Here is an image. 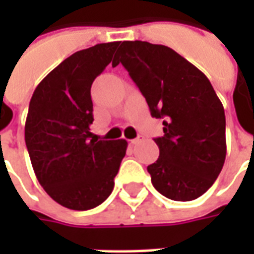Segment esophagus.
I'll return each instance as SVG.
<instances>
[{
    "label": "esophagus",
    "mask_w": 254,
    "mask_h": 254,
    "mask_svg": "<svg viewBox=\"0 0 254 254\" xmlns=\"http://www.w3.org/2000/svg\"><path fill=\"white\" fill-rule=\"evenodd\" d=\"M141 140H143V138L141 137H137V138H133V140H130V144H132V145H134V144H137L138 141H141Z\"/></svg>",
    "instance_id": "obj_1"
}]
</instances>
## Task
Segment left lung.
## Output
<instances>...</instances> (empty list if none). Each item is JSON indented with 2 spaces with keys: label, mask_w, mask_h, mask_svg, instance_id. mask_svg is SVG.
I'll list each match as a JSON object with an SVG mask.
<instances>
[{
  "label": "left lung",
  "mask_w": 254,
  "mask_h": 254,
  "mask_svg": "<svg viewBox=\"0 0 254 254\" xmlns=\"http://www.w3.org/2000/svg\"><path fill=\"white\" fill-rule=\"evenodd\" d=\"M148 103L165 118L155 138L159 158L147 170L156 190L190 201L212 187L226 159V117L207 76L173 49L148 42H122L117 53ZM116 64V65H117Z\"/></svg>",
  "instance_id": "1"
}]
</instances>
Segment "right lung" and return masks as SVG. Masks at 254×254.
Returning <instances> with one entry per match:
<instances>
[{
	"instance_id": "1",
	"label": "right lung",
	"mask_w": 254,
	"mask_h": 254,
	"mask_svg": "<svg viewBox=\"0 0 254 254\" xmlns=\"http://www.w3.org/2000/svg\"><path fill=\"white\" fill-rule=\"evenodd\" d=\"M120 42L76 52L38 84L25 120V144L42 188L74 211L110 196L127 140H95L91 85L111 63Z\"/></svg>"
}]
</instances>
